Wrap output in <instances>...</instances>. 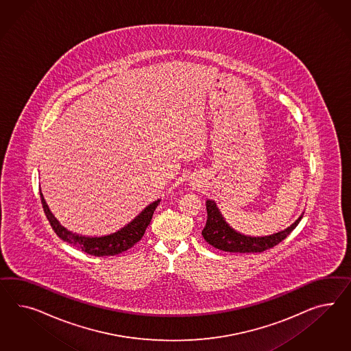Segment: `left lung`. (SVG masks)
I'll use <instances>...</instances> for the list:
<instances>
[{"label": "left lung", "instance_id": "obj_1", "mask_svg": "<svg viewBox=\"0 0 351 351\" xmlns=\"http://www.w3.org/2000/svg\"><path fill=\"white\" fill-rule=\"evenodd\" d=\"M206 206L208 217L202 235L209 245L230 253H262L269 247H274L289 237L303 218L302 215L289 228L268 237H247L228 226L215 200H207Z\"/></svg>", "mask_w": 351, "mask_h": 351}]
</instances>
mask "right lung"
Listing matches in <instances>:
<instances>
[{"instance_id": "add662e5", "label": "right lung", "mask_w": 351, "mask_h": 351, "mask_svg": "<svg viewBox=\"0 0 351 351\" xmlns=\"http://www.w3.org/2000/svg\"><path fill=\"white\" fill-rule=\"evenodd\" d=\"M40 200H42V206H43L45 213H46V217L49 221L53 231L56 232L57 237L77 249H80L86 254L95 256H116V254H120L123 252H126L128 249L133 247L142 239L145 232V228H148V225L151 223L154 210L161 202L158 199L151 203L148 207L143 209L142 212L134 218L130 223L123 226L117 232H114L111 235H106V237H89L76 235L71 231H67L66 228H62L55 216L51 213L42 193H40Z\"/></svg>"}]
</instances>
